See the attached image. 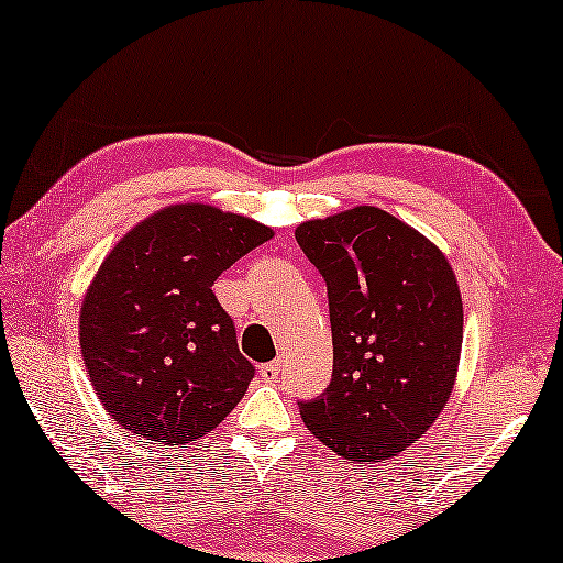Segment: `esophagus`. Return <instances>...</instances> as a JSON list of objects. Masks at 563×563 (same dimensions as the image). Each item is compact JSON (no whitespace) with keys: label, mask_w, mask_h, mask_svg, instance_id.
Here are the masks:
<instances>
[{"label":"esophagus","mask_w":563,"mask_h":563,"mask_svg":"<svg viewBox=\"0 0 563 563\" xmlns=\"http://www.w3.org/2000/svg\"><path fill=\"white\" fill-rule=\"evenodd\" d=\"M258 372H261V379H264V382H274L276 376L282 374V361H279V358H276V361H268V364L261 366Z\"/></svg>","instance_id":"obj_1"}]
</instances>
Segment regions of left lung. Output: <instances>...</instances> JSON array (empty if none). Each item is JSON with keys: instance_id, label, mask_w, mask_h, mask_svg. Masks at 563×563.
I'll list each match as a JSON object with an SVG mask.
<instances>
[{"instance_id": "obj_1", "label": "left lung", "mask_w": 563, "mask_h": 563, "mask_svg": "<svg viewBox=\"0 0 563 563\" xmlns=\"http://www.w3.org/2000/svg\"><path fill=\"white\" fill-rule=\"evenodd\" d=\"M328 284L333 379L299 405L307 430L349 461H387L449 402L464 341L456 274L441 249L379 207L295 230Z\"/></svg>"}]
</instances>
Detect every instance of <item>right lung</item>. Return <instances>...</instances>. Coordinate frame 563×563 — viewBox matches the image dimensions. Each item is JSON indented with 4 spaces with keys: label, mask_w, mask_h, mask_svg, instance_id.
Wrapping results in <instances>:
<instances>
[{
    "label": "right lung",
    "mask_w": 563,
    "mask_h": 563,
    "mask_svg": "<svg viewBox=\"0 0 563 563\" xmlns=\"http://www.w3.org/2000/svg\"><path fill=\"white\" fill-rule=\"evenodd\" d=\"M272 228L212 205H172L122 235L91 279L79 343L104 410L143 441L187 445L241 402L253 364L212 284Z\"/></svg>",
    "instance_id": "add662e5"
}]
</instances>
